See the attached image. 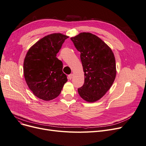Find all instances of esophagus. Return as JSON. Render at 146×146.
Returning <instances> with one entry per match:
<instances>
[{"label": "esophagus", "mask_w": 146, "mask_h": 146, "mask_svg": "<svg viewBox=\"0 0 146 146\" xmlns=\"http://www.w3.org/2000/svg\"><path fill=\"white\" fill-rule=\"evenodd\" d=\"M72 78H73V74H70L68 75V78L70 80H71V79H72Z\"/></svg>", "instance_id": "obj_1"}]
</instances>
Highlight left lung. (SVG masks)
Returning <instances> with one entry per match:
<instances>
[{
    "instance_id": "obj_1",
    "label": "left lung",
    "mask_w": 146,
    "mask_h": 146,
    "mask_svg": "<svg viewBox=\"0 0 146 146\" xmlns=\"http://www.w3.org/2000/svg\"><path fill=\"white\" fill-rule=\"evenodd\" d=\"M80 52L85 82L78 88L79 96L92 103L102 98L116 78V61L110 48L100 38L90 33H80L70 38Z\"/></svg>"
}]
</instances>
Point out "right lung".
<instances>
[{
    "instance_id": "1",
    "label": "right lung",
    "mask_w": 146,
    "mask_h": 146,
    "mask_svg": "<svg viewBox=\"0 0 146 146\" xmlns=\"http://www.w3.org/2000/svg\"><path fill=\"white\" fill-rule=\"evenodd\" d=\"M68 36L61 33L46 36L31 46L24 61L26 83L37 97L49 101L57 97L67 76L62 72V62L56 57Z\"/></svg>"
}]
</instances>
